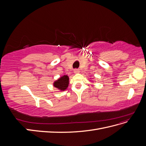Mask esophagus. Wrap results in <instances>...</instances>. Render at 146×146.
<instances>
[{
    "instance_id": "34e87169",
    "label": "esophagus",
    "mask_w": 146,
    "mask_h": 146,
    "mask_svg": "<svg viewBox=\"0 0 146 146\" xmlns=\"http://www.w3.org/2000/svg\"><path fill=\"white\" fill-rule=\"evenodd\" d=\"M74 72L75 74H78V73H79V72H80V70H79V69H75L74 70Z\"/></svg>"
}]
</instances>
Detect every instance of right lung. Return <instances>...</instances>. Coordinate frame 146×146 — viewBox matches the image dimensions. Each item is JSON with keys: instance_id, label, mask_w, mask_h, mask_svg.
Returning a JSON list of instances; mask_svg holds the SVG:
<instances>
[{"instance_id": "right-lung-1", "label": "right lung", "mask_w": 146, "mask_h": 146, "mask_svg": "<svg viewBox=\"0 0 146 146\" xmlns=\"http://www.w3.org/2000/svg\"><path fill=\"white\" fill-rule=\"evenodd\" d=\"M69 85V77L68 76H64L60 78L58 80L54 82V86L58 89L64 91L67 89Z\"/></svg>"}]
</instances>
